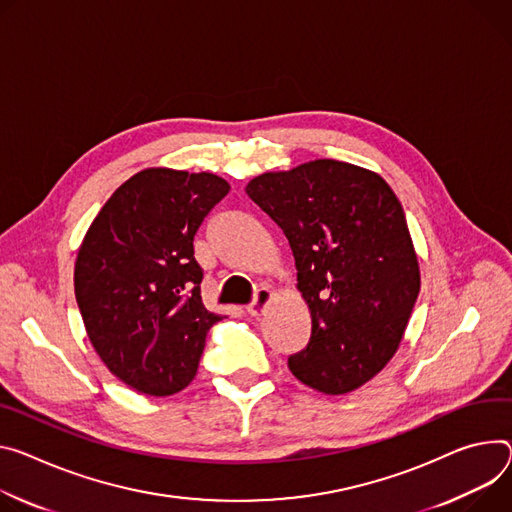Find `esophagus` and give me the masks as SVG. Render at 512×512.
Segmentation results:
<instances>
[{
  "label": "esophagus",
  "instance_id": "obj_1",
  "mask_svg": "<svg viewBox=\"0 0 512 512\" xmlns=\"http://www.w3.org/2000/svg\"><path fill=\"white\" fill-rule=\"evenodd\" d=\"M269 300H271V290H269V288H259V290L255 292V296H253V302L247 306V312H249L251 316H259V314L267 308Z\"/></svg>",
  "mask_w": 512,
  "mask_h": 512
}]
</instances>
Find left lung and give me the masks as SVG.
Returning a JSON list of instances; mask_svg holds the SVG:
<instances>
[{
    "label": "left lung",
    "mask_w": 512,
    "mask_h": 512,
    "mask_svg": "<svg viewBox=\"0 0 512 512\" xmlns=\"http://www.w3.org/2000/svg\"><path fill=\"white\" fill-rule=\"evenodd\" d=\"M247 196L284 230L312 316L290 371L322 394L363 386L396 353L421 290L402 204L378 173L335 159L263 173Z\"/></svg>",
    "instance_id": "obj_1"
}]
</instances>
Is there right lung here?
<instances>
[{
	"mask_svg": "<svg viewBox=\"0 0 512 512\" xmlns=\"http://www.w3.org/2000/svg\"><path fill=\"white\" fill-rule=\"evenodd\" d=\"M230 185L212 173L145 169L91 222L75 263L87 337L136 392L171 396L196 374L220 314L202 304L194 237Z\"/></svg>",
	"mask_w": 512,
	"mask_h": 512,
	"instance_id": "add662e5",
	"label": "right lung"
}]
</instances>
